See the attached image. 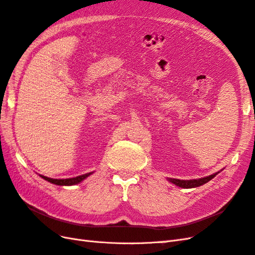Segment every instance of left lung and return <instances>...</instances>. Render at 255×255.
Returning <instances> with one entry per match:
<instances>
[{
  "label": "left lung",
  "mask_w": 255,
  "mask_h": 255,
  "mask_svg": "<svg viewBox=\"0 0 255 255\" xmlns=\"http://www.w3.org/2000/svg\"><path fill=\"white\" fill-rule=\"evenodd\" d=\"M217 173H214L210 176H206V177H202V179H198V180H187V181H184V180H177V179H168L171 183H173L176 186H180L182 188H194V187H198V186H201V185L207 183L208 181H211L214 176H216Z\"/></svg>",
  "instance_id": "left-lung-1"
}]
</instances>
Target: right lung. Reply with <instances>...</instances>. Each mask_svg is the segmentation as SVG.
Returning a JSON list of instances; mask_svg holds the SVG:
<instances>
[{
	"mask_svg": "<svg viewBox=\"0 0 255 255\" xmlns=\"http://www.w3.org/2000/svg\"><path fill=\"white\" fill-rule=\"evenodd\" d=\"M91 174L90 173H86V174H83V175H79V176H75V177H71V179H64V180H57V179H51V177H47L44 175H40L42 179H44L45 181H48L52 184H56V185H74V184H78L80 182H82L83 180L86 179L87 176H89Z\"/></svg>",
	"mask_w": 255,
	"mask_h": 255,
	"instance_id": "1",
	"label": "right lung"
}]
</instances>
